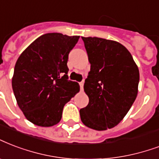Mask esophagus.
I'll return each mask as SVG.
<instances>
[{
    "instance_id": "obj_1",
    "label": "esophagus",
    "mask_w": 159,
    "mask_h": 159,
    "mask_svg": "<svg viewBox=\"0 0 159 159\" xmlns=\"http://www.w3.org/2000/svg\"><path fill=\"white\" fill-rule=\"evenodd\" d=\"M79 84H80V88H81V90H83V85H84V82L82 81V82H80Z\"/></svg>"
}]
</instances>
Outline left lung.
<instances>
[{
	"mask_svg": "<svg viewBox=\"0 0 159 159\" xmlns=\"http://www.w3.org/2000/svg\"><path fill=\"white\" fill-rule=\"evenodd\" d=\"M91 64L84 91L89 98L80 109L85 126L98 131L117 126L138 95L139 67L131 53L119 42L99 37H83Z\"/></svg>",
	"mask_w": 159,
	"mask_h": 159,
	"instance_id": "left-lung-1",
	"label": "left lung"
}]
</instances>
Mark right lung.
<instances>
[{"mask_svg":"<svg viewBox=\"0 0 159 159\" xmlns=\"http://www.w3.org/2000/svg\"><path fill=\"white\" fill-rule=\"evenodd\" d=\"M79 37L57 32L44 34L16 61L12 89L23 114L35 125L57 124L64 105L79 92V84L68 80L66 64Z\"/></svg>","mask_w":159,"mask_h":159,"instance_id":"add662e5","label":"right lung"}]
</instances>
